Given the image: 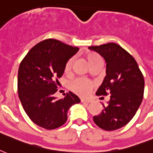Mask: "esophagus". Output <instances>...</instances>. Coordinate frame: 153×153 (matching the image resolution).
<instances>
[{
  "label": "esophagus",
  "mask_w": 153,
  "mask_h": 153,
  "mask_svg": "<svg viewBox=\"0 0 153 153\" xmlns=\"http://www.w3.org/2000/svg\"><path fill=\"white\" fill-rule=\"evenodd\" d=\"M91 100L89 99H81V102L82 103H90Z\"/></svg>",
  "instance_id": "1"
}]
</instances>
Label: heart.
I'll return each mask as SVG.
<instances>
[{
	"instance_id": "1",
	"label": "heart",
	"mask_w": 153,
	"mask_h": 153,
	"mask_svg": "<svg viewBox=\"0 0 153 153\" xmlns=\"http://www.w3.org/2000/svg\"><path fill=\"white\" fill-rule=\"evenodd\" d=\"M87 58H88V61L91 66L95 64H97V63L102 62L101 57L95 53H88L87 54ZM74 62V58L72 56L71 58H69L67 62H65V73H70L72 71ZM93 87L94 82L87 79L85 78H77L70 82V88H71V91L77 95H79V96H81V97L88 96V94L90 93L91 89L93 88Z\"/></svg>"
}]
</instances>
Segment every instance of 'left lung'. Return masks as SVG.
Instances as JSON below:
<instances>
[{
  "instance_id": "left-lung-1",
  "label": "left lung",
  "mask_w": 153,
  "mask_h": 153,
  "mask_svg": "<svg viewBox=\"0 0 153 153\" xmlns=\"http://www.w3.org/2000/svg\"><path fill=\"white\" fill-rule=\"evenodd\" d=\"M88 48L106 62V76L97 95H110L108 105H102L101 114L94 116V123L105 131L117 130L133 118L143 100V74L134 57L117 44L107 43Z\"/></svg>"
}]
</instances>
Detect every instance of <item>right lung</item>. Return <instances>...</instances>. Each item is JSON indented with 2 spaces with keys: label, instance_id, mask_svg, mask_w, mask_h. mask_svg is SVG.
Wrapping results in <instances>:
<instances>
[{
  "label": "right lung",
  "instance_id": "1",
  "mask_svg": "<svg viewBox=\"0 0 153 153\" xmlns=\"http://www.w3.org/2000/svg\"><path fill=\"white\" fill-rule=\"evenodd\" d=\"M78 51V47L47 39L35 45L20 63L19 97L26 114L40 127L47 130L60 127L67 120L70 107L80 102L79 98L71 91L64 94L63 99L53 97L65 62Z\"/></svg>",
  "mask_w": 153,
  "mask_h": 153
}]
</instances>
